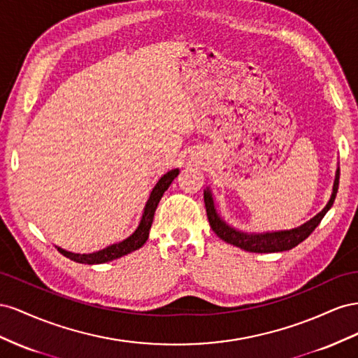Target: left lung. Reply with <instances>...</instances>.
I'll list each match as a JSON object with an SVG mask.
<instances>
[{
  "label": "left lung",
  "mask_w": 358,
  "mask_h": 358,
  "mask_svg": "<svg viewBox=\"0 0 358 358\" xmlns=\"http://www.w3.org/2000/svg\"><path fill=\"white\" fill-rule=\"evenodd\" d=\"M339 187V166L336 169L334 182H333V192L331 196L327 202V206L316 214L315 217L308 220L306 223L300 224L297 228L285 229V231H267V232H243L240 229H236L231 224L224 222L220 214L216 210V203H214L213 193L210 187L203 190V202H206L207 216L211 229L216 232V236L227 241L232 246H237L246 252L252 253H274V252H285L291 250L295 246H299L301 241L308 238L310 234L318 227L322 217L327 214L333 206L336 193H338Z\"/></svg>",
  "instance_id": "1"
}]
</instances>
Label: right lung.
<instances>
[{"label":"right lung","mask_w":358,"mask_h":358,"mask_svg":"<svg viewBox=\"0 0 358 358\" xmlns=\"http://www.w3.org/2000/svg\"><path fill=\"white\" fill-rule=\"evenodd\" d=\"M178 172H180L178 169H171L160 177V180L156 182V186L152 187L148 201L145 202L144 213H142V217L139 220L138 228L131 232L127 238H124L120 243L110 244V246L101 249V250H97V252H93V253H73V252L61 249L58 246H55V248L58 249V252L61 255H64L66 258L75 261V262H79V264H88V265L105 264V262L118 259L121 257H124V255H129L131 252L138 250L139 248L144 246L145 241L148 240L150 228L152 223V217H155L156 208L163 196V193L168 190L173 178L178 176Z\"/></svg>","instance_id":"1"}]
</instances>
